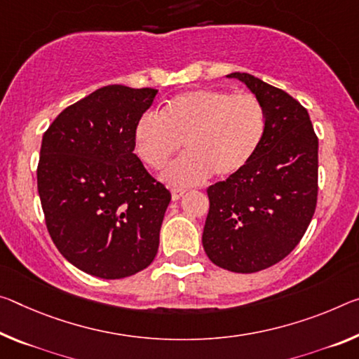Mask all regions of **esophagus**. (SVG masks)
<instances>
[{
    "label": "esophagus",
    "instance_id": "esophagus-1",
    "mask_svg": "<svg viewBox=\"0 0 359 359\" xmlns=\"http://www.w3.org/2000/svg\"><path fill=\"white\" fill-rule=\"evenodd\" d=\"M184 193H185V190H182V189H172V191H170V195H172V200L174 201H177V200H180L182 196H184Z\"/></svg>",
    "mask_w": 359,
    "mask_h": 359
}]
</instances>
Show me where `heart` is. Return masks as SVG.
I'll return each instance as SVG.
<instances>
[{"label": "heart", "mask_w": 359, "mask_h": 359, "mask_svg": "<svg viewBox=\"0 0 359 359\" xmlns=\"http://www.w3.org/2000/svg\"><path fill=\"white\" fill-rule=\"evenodd\" d=\"M266 115L252 94L224 89H196L174 97L161 115L149 111L135 124V153L159 169L180 150L187 153L164 169L174 187L195 185L210 174L230 179L252 161L264 140Z\"/></svg>", "instance_id": "obj_1"}]
</instances>
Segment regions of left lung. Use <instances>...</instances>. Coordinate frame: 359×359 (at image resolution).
Returning <instances> with one entry per match:
<instances>
[{"mask_svg": "<svg viewBox=\"0 0 359 359\" xmlns=\"http://www.w3.org/2000/svg\"><path fill=\"white\" fill-rule=\"evenodd\" d=\"M265 108L266 129L252 161L208 189L203 246L235 273L278 264L297 246L318 201V137L306 108L249 73H231Z\"/></svg>", "mask_w": 359, "mask_h": 359, "instance_id": "left-lung-1", "label": "left lung"}]
</instances>
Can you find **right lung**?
I'll return each instance as SVG.
<instances>
[{
	"instance_id": "right-lung-1",
	"label": "right lung",
	"mask_w": 359,
	"mask_h": 359,
	"mask_svg": "<svg viewBox=\"0 0 359 359\" xmlns=\"http://www.w3.org/2000/svg\"><path fill=\"white\" fill-rule=\"evenodd\" d=\"M156 89L104 86L67 107L43 135L38 193L59 252L89 275L119 280L158 252L170 193L134 153Z\"/></svg>"
}]
</instances>
